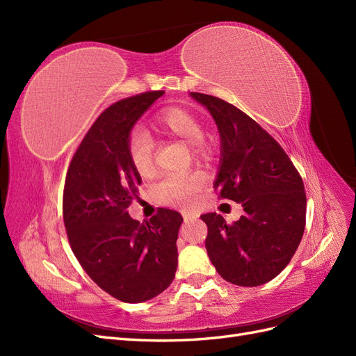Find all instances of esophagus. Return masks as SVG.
<instances>
[{
	"mask_svg": "<svg viewBox=\"0 0 356 356\" xmlns=\"http://www.w3.org/2000/svg\"><path fill=\"white\" fill-rule=\"evenodd\" d=\"M181 213H182V218H184V221H186V222H188V221H191V220H196V218H197V215H196V213L188 212V211H182Z\"/></svg>",
	"mask_w": 356,
	"mask_h": 356,
	"instance_id": "esophagus-1",
	"label": "esophagus"
}]
</instances>
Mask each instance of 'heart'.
Returning <instances> with one entry per match:
<instances>
[{"label":"heart","mask_w":356,"mask_h":356,"mask_svg":"<svg viewBox=\"0 0 356 356\" xmlns=\"http://www.w3.org/2000/svg\"><path fill=\"white\" fill-rule=\"evenodd\" d=\"M156 127L165 135L188 143L190 153L197 157H209L212 147L203 136V126L196 114L188 110L170 106L156 115ZM127 157L136 174L149 177L154 172V143L152 136L141 129H135L127 138ZM207 179L200 172L170 174L153 186L154 197L165 204L188 208L203 190Z\"/></svg>","instance_id":"b5f03b06"}]
</instances>
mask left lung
<instances>
[{
  "label": "left lung",
  "mask_w": 356,
  "mask_h": 356,
  "mask_svg": "<svg viewBox=\"0 0 356 356\" xmlns=\"http://www.w3.org/2000/svg\"><path fill=\"white\" fill-rule=\"evenodd\" d=\"M207 106L221 136L218 197L242 203L232 224L221 215H202L204 246L225 281L258 286L281 273L296 254L306 225V191L293 161L255 120L217 96L191 92Z\"/></svg>",
  "instance_id": "left-lung-1"
}]
</instances>
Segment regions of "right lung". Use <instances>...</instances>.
Instances as JSON below:
<instances>
[{"label": "right lung", "instance_id": "obj_1", "mask_svg": "<svg viewBox=\"0 0 356 356\" xmlns=\"http://www.w3.org/2000/svg\"><path fill=\"white\" fill-rule=\"evenodd\" d=\"M163 90L110 105L84 135L68 166L63 222L74 255L92 281L124 303L159 296L177 272L181 213L160 208L149 221L129 217L141 177L127 157L134 124Z\"/></svg>", "mask_w": 356, "mask_h": 356}]
</instances>
